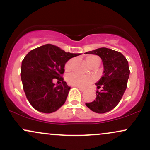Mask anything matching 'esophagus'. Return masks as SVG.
I'll return each mask as SVG.
<instances>
[{"instance_id":"34e87169","label":"esophagus","mask_w":150,"mask_h":150,"mask_svg":"<svg viewBox=\"0 0 150 150\" xmlns=\"http://www.w3.org/2000/svg\"><path fill=\"white\" fill-rule=\"evenodd\" d=\"M77 87V88H78L79 89H80V90L81 91V92H84V91L85 90V89H83V88H82V87Z\"/></svg>"}]
</instances>
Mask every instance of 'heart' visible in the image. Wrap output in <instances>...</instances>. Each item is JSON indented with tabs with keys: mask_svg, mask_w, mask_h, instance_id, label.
<instances>
[{
	"mask_svg": "<svg viewBox=\"0 0 150 150\" xmlns=\"http://www.w3.org/2000/svg\"><path fill=\"white\" fill-rule=\"evenodd\" d=\"M86 61L91 67L94 66V65L99 66L101 63V59L95 55H89L86 57ZM74 63H75L74 59H70L67 62L65 65V71H71L73 69ZM67 81L70 85L84 88L92 83L94 82V79L90 76H84V75H80L77 74H71L67 77Z\"/></svg>",
	"mask_w": 150,
	"mask_h": 150,
	"instance_id": "b5f03b06",
	"label": "heart"
}]
</instances>
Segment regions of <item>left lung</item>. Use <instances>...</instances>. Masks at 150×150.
Returning a JSON list of instances; mask_svg holds the SVG:
<instances>
[{"mask_svg": "<svg viewBox=\"0 0 150 150\" xmlns=\"http://www.w3.org/2000/svg\"><path fill=\"white\" fill-rule=\"evenodd\" d=\"M86 54L97 55L104 65V75L96 85L97 97L86 106L92 111L104 113L114 108L122 99L130 75L128 62L121 53L107 48H99Z\"/></svg>", "mask_w": 150, "mask_h": 150, "instance_id": "1", "label": "left lung"}]
</instances>
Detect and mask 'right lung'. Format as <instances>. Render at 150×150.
Returning a JSON list of instances; mask_svg holds the SVG:
<instances>
[{
	"label": "right lung",
	"instance_id": "right-lung-1",
	"mask_svg": "<svg viewBox=\"0 0 150 150\" xmlns=\"http://www.w3.org/2000/svg\"><path fill=\"white\" fill-rule=\"evenodd\" d=\"M79 55L67 53L51 44L38 47L26 55L20 75L27 99L36 110L51 113L65 104L70 89L62 77L65 64ZM53 79H57L61 84L55 86Z\"/></svg>",
	"mask_w": 150,
	"mask_h": 150
}]
</instances>
